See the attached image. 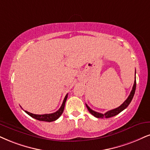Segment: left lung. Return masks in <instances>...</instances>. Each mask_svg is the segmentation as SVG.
<instances>
[{
    "label": "left lung",
    "instance_id": "8db88e82",
    "mask_svg": "<svg viewBox=\"0 0 150 150\" xmlns=\"http://www.w3.org/2000/svg\"><path fill=\"white\" fill-rule=\"evenodd\" d=\"M136 72H135V81H134V86H133L132 90L131 91V93L128 97V98H127L126 100L124 101V103H122V104L120 105V106L119 107H117V108L112 109V110H110L108 112H105L104 114L99 113V112H96V111H95V110H92V109L90 108V107L88 106V105L86 104L87 108H88V110H89V112L92 115H94L95 117H97V118H103V117L109 118V117H113V116H115L116 115L119 114L120 112H122V110H125V109L129 106V103H131V101H132L133 97H134V96L135 91H136Z\"/></svg>",
    "mask_w": 150,
    "mask_h": 150
}]
</instances>
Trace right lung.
Segmentation results:
<instances>
[{"label": "right lung", "instance_id": "right-lung-1", "mask_svg": "<svg viewBox=\"0 0 150 150\" xmlns=\"http://www.w3.org/2000/svg\"><path fill=\"white\" fill-rule=\"evenodd\" d=\"M67 95L68 94H67L65 97H64L63 102L62 103V106H60V108H59V110H57L56 112H53V113H50V114H44V115H36V114H33L31 113V112H29L25 110V112H26L28 115L32 117L35 119L40 120V121H44V122H53L56 120L57 119H58L60 117V116L62 115V112L64 111V105H65V102L67 99Z\"/></svg>", "mask_w": 150, "mask_h": 150}]
</instances>
